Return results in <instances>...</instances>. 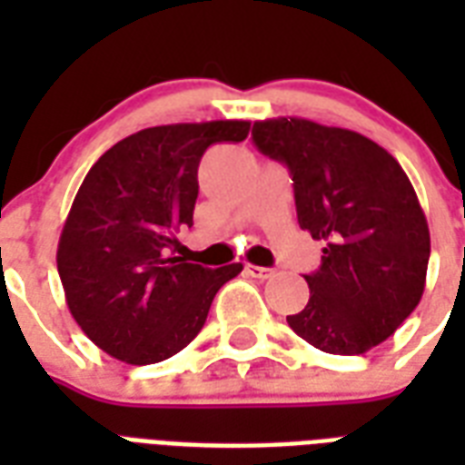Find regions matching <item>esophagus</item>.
<instances>
[{
  "instance_id": "34e87169",
  "label": "esophagus",
  "mask_w": 465,
  "mask_h": 465,
  "mask_svg": "<svg viewBox=\"0 0 465 465\" xmlns=\"http://www.w3.org/2000/svg\"><path fill=\"white\" fill-rule=\"evenodd\" d=\"M246 272L255 280H270V277L275 275V270L270 268H261V265H246Z\"/></svg>"
}]
</instances>
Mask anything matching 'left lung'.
Listing matches in <instances>:
<instances>
[{
  "label": "left lung",
  "instance_id": "obj_1",
  "mask_svg": "<svg viewBox=\"0 0 465 465\" xmlns=\"http://www.w3.org/2000/svg\"><path fill=\"white\" fill-rule=\"evenodd\" d=\"M253 144L294 181L299 226L325 241L311 297L287 323L331 354H364L422 299L430 229L412 183L393 156L352 130L302 118L253 125Z\"/></svg>",
  "mask_w": 465,
  "mask_h": 465
}]
</instances>
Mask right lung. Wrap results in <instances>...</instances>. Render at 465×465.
Wrapping results in <instances>:
<instances>
[{
  "mask_svg": "<svg viewBox=\"0 0 465 465\" xmlns=\"http://www.w3.org/2000/svg\"><path fill=\"white\" fill-rule=\"evenodd\" d=\"M251 123L147 127L113 144L76 193L57 246L72 316L104 352L127 364L173 357L203 331L219 287L241 262L203 268L171 255L193 226L197 166L217 142H243Z\"/></svg>",
  "mask_w": 465,
  "mask_h": 465,
  "instance_id": "1",
  "label": "right lung"
}]
</instances>
